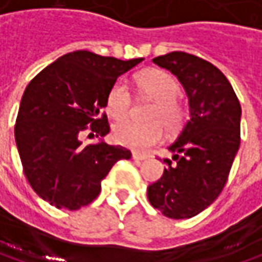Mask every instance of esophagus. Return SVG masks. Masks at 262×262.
Segmentation results:
<instances>
[{
    "label": "esophagus",
    "instance_id": "34e87169",
    "mask_svg": "<svg viewBox=\"0 0 262 262\" xmlns=\"http://www.w3.org/2000/svg\"><path fill=\"white\" fill-rule=\"evenodd\" d=\"M132 159H133V160H145V159H147V156L139 155V153L133 151V153H132Z\"/></svg>",
    "mask_w": 262,
    "mask_h": 262
}]
</instances>
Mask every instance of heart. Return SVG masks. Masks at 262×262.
<instances>
[{
	"instance_id": "obj_1",
	"label": "heart",
	"mask_w": 262,
	"mask_h": 262,
	"mask_svg": "<svg viewBox=\"0 0 262 262\" xmlns=\"http://www.w3.org/2000/svg\"><path fill=\"white\" fill-rule=\"evenodd\" d=\"M141 91L151 100L156 106L150 111V124H139L130 120L120 121L114 126V139L133 150H145L162 138V126L168 132L179 129L183 123V111L177 103L180 96V85L174 76L162 70H150L138 78ZM132 106V96L127 85L123 81L115 82L106 96L107 114L121 120L127 117Z\"/></svg>"
}]
</instances>
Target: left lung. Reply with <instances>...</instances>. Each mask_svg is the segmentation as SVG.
<instances>
[{"instance_id":"8db88e82","label":"left lung","mask_w":262,"mask_h":262,"mask_svg":"<svg viewBox=\"0 0 262 262\" xmlns=\"http://www.w3.org/2000/svg\"><path fill=\"white\" fill-rule=\"evenodd\" d=\"M183 85L189 120L168 147L172 160L147 189L150 204L171 219H189L219 196L240 147L242 106L225 75L211 62L186 52L155 58Z\"/></svg>"}]
</instances>
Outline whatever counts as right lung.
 I'll use <instances>...</instances> for the list:
<instances>
[{
  "label": "right lung",
  "instance_id": "1",
  "mask_svg": "<svg viewBox=\"0 0 262 262\" xmlns=\"http://www.w3.org/2000/svg\"><path fill=\"white\" fill-rule=\"evenodd\" d=\"M144 58L117 60L90 51L60 57L28 83L17 112L14 141L33 190L51 205L79 210L100 193L114 163L130 159L121 145L103 139L83 145L86 126L109 133L106 96L117 79ZM91 135V133H90Z\"/></svg>",
  "mask_w": 262,
  "mask_h": 262
}]
</instances>
